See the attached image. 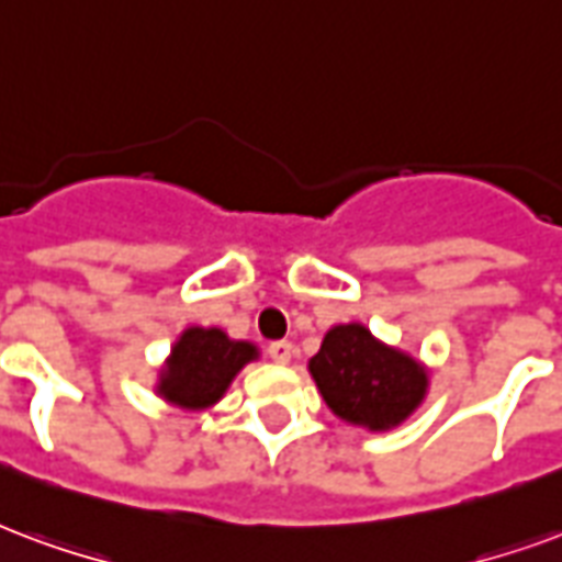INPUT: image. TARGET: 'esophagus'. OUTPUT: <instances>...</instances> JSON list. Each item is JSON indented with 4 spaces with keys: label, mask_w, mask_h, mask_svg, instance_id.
Instances as JSON below:
<instances>
[{
    "label": "esophagus",
    "mask_w": 562,
    "mask_h": 562,
    "mask_svg": "<svg viewBox=\"0 0 562 562\" xmlns=\"http://www.w3.org/2000/svg\"><path fill=\"white\" fill-rule=\"evenodd\" d=\"M268 355L273 363H292V357H294V345L292 342H285V339H280V342H270L268 345Z\"/></svg>",
    "instance_id": "esophagus-1"
}]
</instances>
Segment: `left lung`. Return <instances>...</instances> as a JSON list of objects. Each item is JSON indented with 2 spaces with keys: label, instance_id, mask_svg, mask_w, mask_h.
Returning <instances> with one entry per match:
<instances>
[{
  "label": "left lung",
  "instance_id": "left-lung-1",
  "mask_svg": "<svg viewBox=\"0 0 562 562\" xmlns=\"http://www.w3.org/2000/svg\"><path fill=\"white\" fill-rule=\"evenodd\" d=\"M324 405L348 426L390 431L402 426L429 393V366L378 339L366 324H336L310 360Z\"/></svg>",
  "mask_w": 562,
  "mask_h": 562
}]
</instances>
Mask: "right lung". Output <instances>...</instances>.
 <instances>
[{
  "label": "right lung",
  "instance_id": "add662e5",
  "mask_svg": "<svg viewBox=\"0 0 562 562\" xmlns=\"http://www.w3.org/2000/svg\"><path fill=\"white\" fill-rule=\"evenodd\" d=\"M259 345L232 339L220 327H187L157 372L154 393L181 411H207L226 396L232 381L252 360Z\"/></svg>",
  "mask_w": 562,
  "mask_h": 562
}]
</instances>
